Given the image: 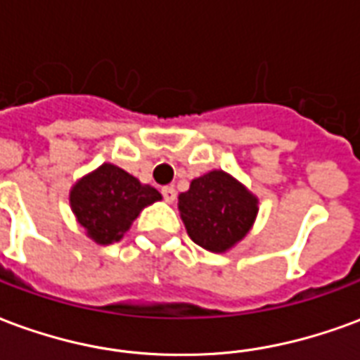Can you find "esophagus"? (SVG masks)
Here are the masks:
<instances>
[{
	"instance_id": "obj_1",
	"label": "esophagus",
	"mask_w": 360,
	"mask_h": 360,
	"mask_svg": "<svg viewBox=\"0 0 360 360\" xmlns=\"http://www.w3.org/2000/svg\"><path fill=\"white\" fill-rule=\"evenodd\" d=\"M162 195H164L165 202H173V200H175V196H177V193H175V188L173 187H164L162 188Z\"/></svg>"
}]
</instances>
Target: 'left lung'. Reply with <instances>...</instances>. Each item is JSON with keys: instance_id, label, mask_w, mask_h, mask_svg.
I'll return each instance as SVG.
<instances>
[{"instance_id": "obj_1", "label": "left lung", "mask_w": 360, "mask_h": 360, "mask_svg": "<svg viewBox=\"0 0 360 360\" xmlns=\"http://www.w3.org/2000/svg\"><path fill=\"white\" fill-rule=\"evenodd\" d=\"M179 212L198 247L226 252L250 231L258 198L229 173L214 169L191 181L187 193H181Z\"/></svg>"}]
</instances>
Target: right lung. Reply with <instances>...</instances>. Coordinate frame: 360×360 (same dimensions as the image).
I'll list each match as a JSON object with an SVG mask.
<instances>
[{
	"mask_svg": "<svg viewBox=\"0 0 360 360\" xmlns=\"http://www.w3.org/2000/svg\"><path fill=\"white\" fill-rule=\"evenodd\" d=\"M162 200L150 185H142L131 173L113 164H102L79 179L69 193L71 210L98 245L119 241L142 208Z\"/></svg>",
	"mask_w": 360,
	"mask_h": 360,
	"instance_id": "right-lung-1",
	"label": "right lung"
}]
</instances>
